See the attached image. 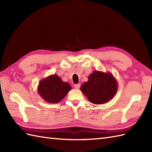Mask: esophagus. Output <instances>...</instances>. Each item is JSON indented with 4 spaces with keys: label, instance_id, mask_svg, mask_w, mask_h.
Returning a JSON list of instances; mask_svg holds the SVG:
<instances>
[{
    "label": "esophagus",
    "instance_id": "esophagus-1",
    "mask_svg": "<svg viewBox=\"0 0 152 152\" xmlns=\"http://www.w3.org/2000/svg\"><path fill=\"white\" fill-rule=\"evenodd\" d=\"M74 88H76V89H79L80 88V85L79 84V83H78V84H74Z\"/></svg>",
    "mask_w": 152,
    "mask_h": 152
}]
</instances>
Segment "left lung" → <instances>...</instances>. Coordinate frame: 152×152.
<instances>
[{"label":"left lung","instance_id":"left-lung-1","mask_svg":"<svg viewBox=\"0 0 152 152\" xmlns=\"http://www.w3.org/2000/svg\"><path fill=\"white\" fill-rule=\"evenodd\" d=\"M88 79V82L83 83L80 89L93 104L107 102L117 92V82L110 73L94 71Z\"/></svg>","mask_w":152,"mask_h":152}]
</instances>
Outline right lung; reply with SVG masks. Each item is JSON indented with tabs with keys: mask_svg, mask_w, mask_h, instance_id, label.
Here are the masks:
<instances>
[{
	"mask_svg": "<svg viewBox=\"0 0 152 152\" xmlns=\"http://www.w3.org/2000/svg\"><path fill=\"white\" fill-rule=\"evenodd\" d=\"M71 89L67 82H63L57 75H52L40 82L38 90L46 102L57 103L62 100Z\"/></svg>",
	"mask_w": 152,
	"mask_h": 152,
	"instance_id": "1",
	"label": "right lung"
}]
</instances>
